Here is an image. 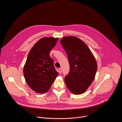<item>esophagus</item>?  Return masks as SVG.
Here are the masks:
<instances>
[{"label":"esophagus","instance_id":"obj_1","mask_svg":"<svg viewBox=\"0 0 122 122\" xmlns=\"http://www.w3.org/2000/svg\"><path fill=\"white\" fill-rule=\"evenodd\" d=\"M58 72H59V74H61V72H62V69H61V68H59L58 69Z\"/></svg>","mask_w":122,"mask_h":122}]
</instances>
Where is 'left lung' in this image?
I'll list each match as a JSON object with an SVG mask.
<instances>
[{"label":"left lung","instance_id":"left-lung-1","mask_svg":"<svg viewBox=\"0 0 122 122\" xmlns=\"http://www.w3.org/2000/svg\"><path fill=\"white\" fill-rule=\"evenodd\" d=\"M60 42L70 65V71L65 77V83L73 94H81L95 78L97 68L95 58L87 45L76 37H64Z\"/></svg>","mask_w":122,"mask_h":122}]
</instances>
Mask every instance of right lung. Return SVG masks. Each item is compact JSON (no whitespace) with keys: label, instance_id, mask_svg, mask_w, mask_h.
I'll use <instances>...</instances> for the list:
<instances>
[{"label":"right lung","instance_id":"add662e5","mask_svg":"<svg viewBox=\"0 0 122 122\" xmlns=\"http://www.w3.org/2000/svg\"><path fill=\"white\" fill-rule=\"evenodd\" d=\"M58 40L52 37L43 38L29 52L23 73L29 87L37 93L47 92L58 75L54 66V60L49 56Z\"/></svg>","mask_w":122,"mask_h":122}]
</instances>
